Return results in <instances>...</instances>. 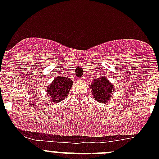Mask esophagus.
<instances>
[{"label": "esophagus", "mask_w": 159, "mask_h": 159, "mask_svg": "<svg viewBox=\"0 0 159 159\" xmlns=\"http://www.w3.org/2000/svg\"><path fill=\"white\" fill-rule=\"evenodd\" d=\"M78 81H84V77H81V78H78Z\"/></svg>", "instance_id": "34e87169"}]
</instances>
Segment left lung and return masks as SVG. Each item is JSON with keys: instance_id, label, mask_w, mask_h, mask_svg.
I'll return each mask as SVG.
<instances>
[{"instance_id": "left-lung-1", "label": "left lung", "mask_w": 159, "mask_h": 159, "mask_svg": "<svg viewBox=\"0 0 159 159\" xmlns=\"http://www.w3.org/2000/svg\"><path fill=\"white\" fill-rule=\"evenodd\" d=\"M93 98L98 102L108 103L114 94L115 88L111 82L105 76L101 75L99 78L94 79L89 84Z\"/></svg>"}]
</instances>
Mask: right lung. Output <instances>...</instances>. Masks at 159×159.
Listing matches in <instances>:
<instances>
[{
  "label": "right lung",
  "instance_id": "1",
  "mask_svg": "<svg viewBox=\"0 0 159 159\" xmlns=\"http://www.w3.org/2000/svg\"><path fill=\"white\" fill-rule=\"evenodd\" d=\"M72 84L73 81L69 78L57 76L48 85L47 94L52 102L58 103L68 97Z\"/></svg>",
  "mask_w": 159,
  "mask_h": 159
}]
</instances>
